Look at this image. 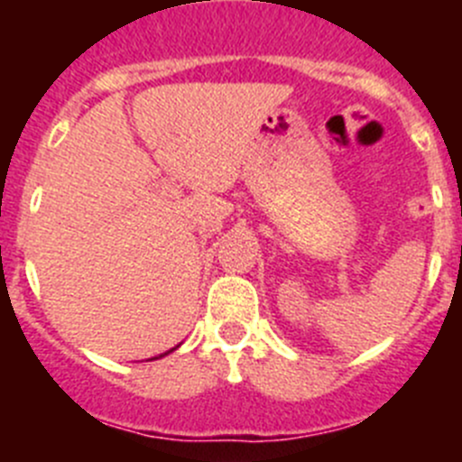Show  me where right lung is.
I'll use <instances>...</instances> for the list:
<instances>
[{"instance_id":"right-lung-1","label":"right lung","mask_w":462,"mask_h":462,"mask_svg":"<svg viewBox=\"0 0 462 462\" xmlns=\"http://www.w3.org/2000/svg\"><path fill=\"white\" fill-rule=\"evenodd\" d=\"M171 352H173V349H171Z\"/></svg>"}]
</instances>
